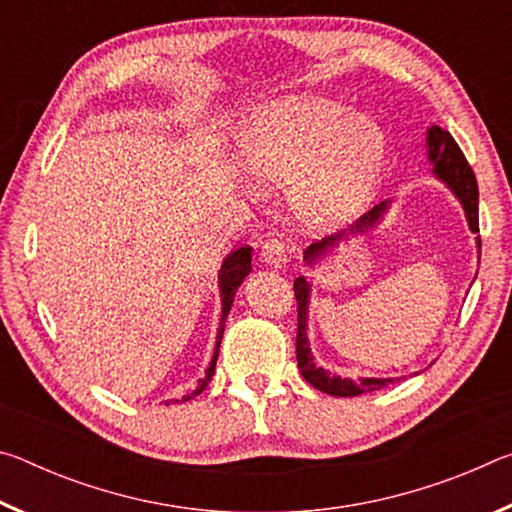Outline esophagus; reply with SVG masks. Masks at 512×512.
<instances>
[{"instance_id":"obj_1","label":"esophagus","mask_w":512,"mask_h":512,"mask_svg":"<svg viewBox=\"0 0 512 512\" xmlns=\"http://www.w3.org/2000/svg\"><path fill=\"white\" fill-rule=\"evenodd\" d=\"M259 259L271 268H284L287 266V246H284V241L280 239H268L262 246Z\"/></svg>"}]
</instances>
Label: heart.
Returning a JSON list of instances; mask_svg holds the SVG:
<instances>
[{
  "label": "heart",
  "mask_w": 512,
  "mask_h": 512,
  "mask_svg": "<svg viewBox=\"0 0 512 512\" xmlns=\"http://www.w3.org/2000/svg\"><path fill=\"white\" fill-rule=\"evenodd\" d=\"M241 167L266 189H291V210L311 232L334 230L370 205L388 140L375 119L325 97L259 108L239 137Z\"/></svg>",
  "instance_id": "1"
}]
</instances>
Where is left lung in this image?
<instances>
[{
    "mask_svg": "<svg viewBox=\"0 0 512 512\" xmlns=\"http://www.w3.org/2000/svg\"><path fill=\"white\" fill-rule=\"evenodd\" d=\"M427 149H429V160L433 164V173H436L438 180L452 189L454 196L461 201L467 223H470L472 232H479V187H476V178L470 164H467L463 151L458 149V144L452 135L443 131L440 126H431L427 131ZM388 210V201L379 203L372 207L368 214H363L361 219L352 225L350 230H343L339 235L325 237L323 241H316L305 250V262L314 264L316 259L325 257L329 248H334L341 239H348V235H357V232H366L375 225L384 212ZM479 248H481V239ZM309 287L311 284L305 277H298L293 282V291H296V302H298V336H296V359L298 368L311 386L318 388L327 395L336 397H354L361 393L379 391L388 384H395V379H377V377H363V379H343L339 375H332L325 368H318L314 357H311L309 350V339H307V307H309Z\"/></svg>",
    "mask_w": 512,
    "mask_h": 512,
    "instance_id": "obj_1",
    "label": "left lung"
}]
</instances>
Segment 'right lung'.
I'll return each instance as SVG.
<instances>
[{"label": "right lung", "instance_id": "1", "mask_svg": "<svg viewBox=\"0 0 512 512\" xmlns=\"http://www.w3.org/2000/svg\"><path fill=\"white\" fill-rule=\"evenodd\" d=\"M250 257H253V248L244 246V248H237L235 253H230L225 257V262L219 271V289H221V327H219V336H216V348H214V357L210 361V368L205 370V377L198 379V386L194 388L192 393L187 397H183V402L192 400L198 393H203L207 384L212 381L214 375V368H216V357H219V345H221V336H223V325H225V318L230 314V307H232V300H235V293L239 289V284L244 282V277L250 273ZM169 404V402H167Z\"/></svg>", "mask_w": 512, "mask_h": 512}]
</instances>
